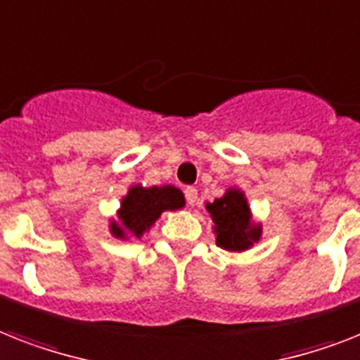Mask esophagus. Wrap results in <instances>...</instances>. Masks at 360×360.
Instances as JSON below:
<instances>
[{"instance_id": "1", "label": "esophagus", "mask_w": 360, "mask_h": 360, "mask_svg": "<svg viewBox=\"0 0 360 360\" xmlns=\"http://www.w3.org/2000/svg\"><path fill=\"white\" fill-rule=\"evenodd\" d=\"M186 198H187V204H189V206H195V204H197V200H198L197 189H195V187H187Z\"/></svg>"}]
</instances>
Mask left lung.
Returning a JSON list of instances; mask_svg holds the SVG:
<instances>
[{"label": "left lung", "instance_id": "obj_1", "mask_svg": "<svg viewBox=\"0 0 360 360\" xmlns=\"http://www.w3.org/2000/svg\"><path fill=\"white\" fill-rule=\"evenodd\" d=\"M206 210L213 221L217 246L228 252H246L259 243L263 226L254 221L243 189L228 187L221 198L207 202Z\"/></svg>", "mask_w": 360, "mask_h": 360}]
</instances>
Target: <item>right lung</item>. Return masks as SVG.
Listing matches in <instances>:
<instances>
[{
    "label": "right lung",
    "mask_w": 360,
    "mask_h": 360,
    "mask_svg": "<svg viewBox=\"0 0 360 360\" xmlns=\"http://www.w3.org/2000/svg\"><path fill=\"white\" fill-rule=\"evenodd\" d=\"M186 206V197L178 187L141 184L130 186L121 198L120 210L108 222L110 233L120 240L141 239L154 226L163 212H176Z\"/></svg>",
    "instance_id": "right-lung-1"
}]
</instances>
